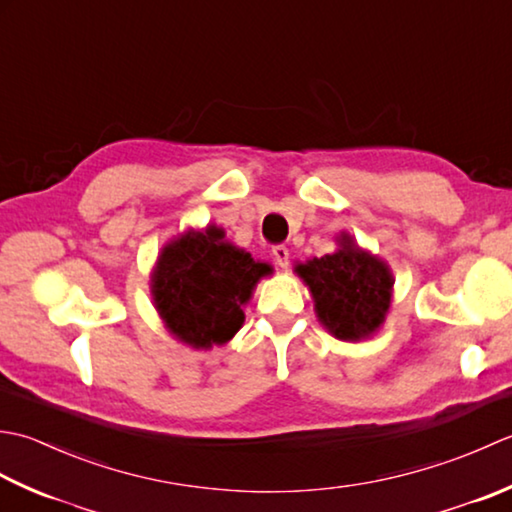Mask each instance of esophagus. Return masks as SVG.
Returning a JSON list of instances; mask_svg holds the SVG:
<instances>
[{
	"label": "esophagus",
	"instance_id": "34e87169",
	"mask_svg": "<svg viewBox=\"0 0 512 512\" xmlns=\"http://www.w3.org/2000/svg\"><path fill=\"white\" fill-rule=\"evenodd\" d=\"M271 254H274V260H276L278 267L287 269V265H289V249L285 245H276L274 249H271Z\"/></svg>",
	"mask_w": 512,
	"mask_h": 512
}]
</instances>
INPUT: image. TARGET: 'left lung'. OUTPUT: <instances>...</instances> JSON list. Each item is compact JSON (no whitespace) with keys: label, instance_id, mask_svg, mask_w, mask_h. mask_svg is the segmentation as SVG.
<instances>
[{"label":"left lung","instance_id":"left-lung-1","mask_svg":"<svg viewBox=\"0 0 512 512\" xmlns=\"http://www.w3.org/2000/svg\"><path fill=\"white\" fill-rule=\"evenodd\" d=\"M336 245L333 254L309 258L294 271L309 287L320 325L333 338L369 340L387 320L395 278L391 267L351 234H338Z\"/></svg>","mask_w":512,"mask_h":512}]
</instances>
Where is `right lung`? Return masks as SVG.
Listing matches in <instances>:
<instances>
[{"label": "right lung", "instance_id": "obj_1", "mask_svg": "<svg viewBox=\"0 0 512 512\" xmlns=\"http://www.w3.org/2000/svg\"><path fill=\"white\" fill-rule=\"evenodd\" d=\"M271 265L225 241L216 225L165 243L150 274V294L165 329L192 349L223 347L243 327V307Z\"/></svg>", "mask_w": 512, "mask_h": 512}]
</instances>
